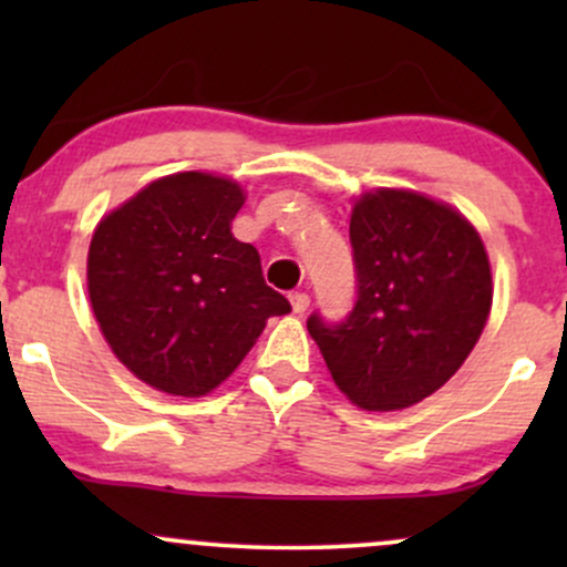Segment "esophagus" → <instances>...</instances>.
Segmentation results:
<instances>
[{"instance_id": "1", "label": "esophagus", "mask_w": 567, "mask_h": 567, "mask_svg": "<svg viewBox=\"0 0 567 567\" xmlns=\"http://www.w3.org/2000/svg\"><path fill=\"white\" fill-rule=\"evenodd\" d=\"M290 306H292V311H296V315H303V311L309 309V296H306V292H292Z\"/></svg>"}]
</instances>
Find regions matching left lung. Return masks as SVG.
Masks as SVG:
<instances>
[{"instance_id": "left-lung-1", "label": "left lung", "mask_w": 567, "mask_h": 567, "mask_svg": "<svg viewBox=\"0 0 567 567\" xmlns=\"http://www.w3.org/2000/svg\"><path fill=\"white\" fill-rule=\"evenodd\" d=\"M357 301L343 322L306 320L336 386L362 410H402L464 365L493 303L474 226L415 192L375 188L349 220Z\"/></svg>"}]
</instances>
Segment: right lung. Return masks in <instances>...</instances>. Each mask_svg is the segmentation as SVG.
<instances>
[{"label":"right lung","instance_id":"right-lung-1","mask_svg":"<svg viewBox=\"0 0 567 567\" xmlns=\"http://www.w3.org/2000/svg\"><path fill=\"white\" fill-rule=\"evenodd\" d=\"M245 205L234 181L175 173L141 188L95 226L87 292L116 360L143 383L202 396L226 381L288 298L231 234Z\"/></svg>","mask_w":567,"mask_h":567}]
</instances>
